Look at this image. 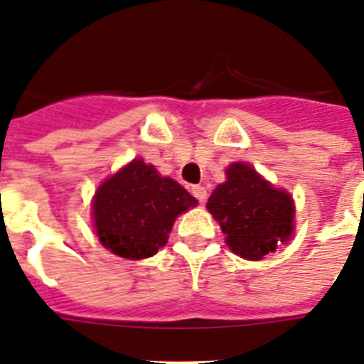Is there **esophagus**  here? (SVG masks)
<instances>
[{
    "label": "esophagus",
    "mask_w": 364,
    "mask_h": 364,
    "mask_svg": "<svg viewBox=\"0 0 364 364\" xmlns=\"http://www.w3.org/2000/svg\"><path fill=\"white\" fill-rule=\"evenodd\" d=\"M191 192H192V196L196 198L200 203H203V201L207 200V191H205V187H201V185H194Z\"/></svg>",
    "instance_id": "34e87169"
}]
</instances>
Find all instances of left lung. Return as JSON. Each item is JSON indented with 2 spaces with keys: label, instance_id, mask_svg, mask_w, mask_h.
<instances>
[{
  "label": "left lung",
  "instance_id": "left-lung-1",
  "mask_svg": "<svg viewBox=\"0 0 364 364\" xmlns=\"http://www.w3.org/2000/svg\"><path fill=\"white\" fill-rule=\"evenodd\" d=\"M225 183L213 191L207 209L222 228L231 252L261 261L294 233V201L246 163L229 164Z\"/></svg>",
  "mask_w": 364,
  "mask_h": 364
}]
</instances>
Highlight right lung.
<instances>
[{
  "instance_id": "1",
  "label": "right lung",
  "mask_w": 364,
  "mask_h": 364,
  "mask_svg": "<svg viewBox=\"0 0 364 364\" xmlns=\"http://www.w3.org/2000/svg\"><path fill=\"white\" fill-rule=\"evenodd\" d=\"M196 203L179 183L133 159L97 187L94 229L100 242L118 257L146 259L168 242L177 216Z\"/></svg>"
}]
</instances>
